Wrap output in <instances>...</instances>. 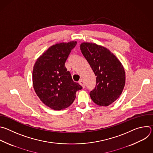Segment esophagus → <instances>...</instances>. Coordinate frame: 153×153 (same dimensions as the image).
I'll return each instance as SVG.
<instances>
[{"label":"esophagus","instance_id":"esophagus-1","mask_svg":"<svg viewBox=\"0 0 153 153\" xmlns=\"http://www.w3.org/2000/svg\"><path fill=\"white\" fill-rule=\"evenodd\" d=\"M79 83L82 86V88H84L85 87V83H84V82L83 81L82 79H80L79 81Z\"/></svg>","mask_w":153,"mask_h":153}]
</instances>
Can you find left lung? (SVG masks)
I'll list each match as a JSON object with an SVG mask.
<instances>
[{
	"instance_id": "1",
	"label": "left lung",
	"mask_w": 153,
	"mask_h": 153,
	"mask_svg": "<svg viewBox=\"0 0 153 153\" xmlns=\"http://www.w3.org/2000/svg\"><path fill=\"white\" fill-rule=\"evenodd\" d=\"M80 50L96 76L95 88L90 93L97 105L108 106L121 95L125 85V72L116 56L106 48L83 42Z\"/></svg>"
}]
</instances>
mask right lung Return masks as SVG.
<instances>
[{
    "label": "right lung",
    "instance_id": "1",
    "mask_svg": "<svg viewBox=\"0 0 153 153\" xmlns=\"http://www.w3.org/2000/svg\"><path fill=\"white\" fill-rule=\"evenodd\" d=\"M76 41L62 42L51 46L36 60L33 70V84L40 100L54 110L70 106L76 91L82 88L74 82L65 66Z\"/></svg>",
    "mask_w": 153,
    "mask_h": 153
}]
</instances>
